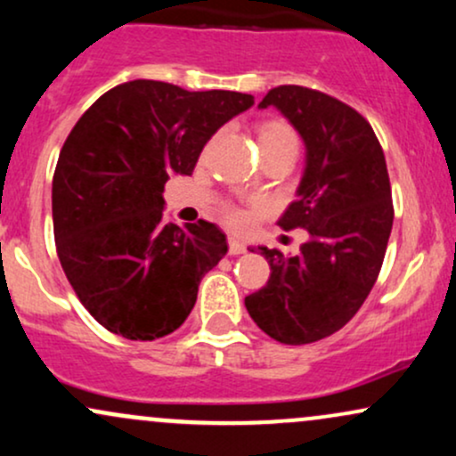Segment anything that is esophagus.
Segmentation results:
<instances>
[{
	"label": "esophagus",
	"instance_id": "esophagus-1",
	"mask_svg": "<svg viewBox=\"0 0 456 456\" xmlns=\"http://www.w3.org/2000/svg\"><path fill=\"white\" fill-rule=\"evenodd\" d=\"M242 253H246V244L235 238H229V255H242Z\"/></svg>",
	"mask_w": 456,
	"mask_h": 456
}]
</instances>
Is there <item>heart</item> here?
<instances>
[{"label": "heart", "mask_w": 456, "mask_h": 456, "mask_svg": "<svg viewBox=\"0 0 456 456\" xmlns=\"http://www.w3.org/2000/svg\"><path fill=\"white\" fill-rule=\"evenodd\" d=\"M257 141H259V150L285 148V145H294V148H297L296 133L287 126L285 122H279V119L261 124L257 128ZM224 218H227V223L232 224V227L244 229L246 224L250 223V212L229 206L224 208Z\"/></svg>", "instance_id": "obj_1"}]
</instances>
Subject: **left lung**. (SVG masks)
<instances>
[{
    "mask_svg": "<svg viewBox=\"0 0 456 456\" xmlns=\"http://www.w3.org/2000/svg\"><path fill=\"white\" fill-rule=\"evenodd\" d=\"M268 107L279 109L305 141L297 199L279 224L285 232L306 229L308 240L294 257L259 246L270 279L244 305L274 341L315 343L341 330L378 281L395 218L390 177L373 128L349 104L279 86L259 102Z\"/></svg>",
    "mask_w": 456,
    "mask_h": 456,
    "instance_id": "left-lung-1",
    "label": "left lung"
}]
</instances>
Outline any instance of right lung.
Returning <instances> with one entry per match:
<instances>
[{
	"label": "right lung",
	"mask_w": 456,
	"mask_h": 456,
	"mask_svg": "<svg viewBox=\"0 0 456 456\" xmlns=\"http://www.w3.org/2000/svg\"><path fill=\"white\" fill-rule=\"evenodd\" d=\"M255 104L250 94L122 83L81 115L53 175L57 257L109 332L154 341L191 315L203 274L227 255L214 223H165V184L191 175L203 145Z\"/></svg>",
	"instance_id": "1"
}]
</instances>
